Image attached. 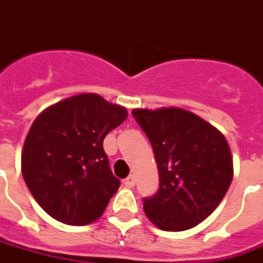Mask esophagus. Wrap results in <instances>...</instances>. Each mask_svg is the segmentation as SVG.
<instances>
[{
    "label": "esophagus",
    "instance_id": "obj_1",
    "mask_svg": "<svg viewBox=\"0 0 263 263\" xmlns=\"http://www.w3.org/2000/svg\"><path fill=\"white\" fill-rule=\"evenodd\" d=\"M135 182H136L135 176L129 175L128 178H125V179H124V185L127 186V187H134V186H135Z\"/></svg>",
    "mask_w": 263,
    "mask_h": 263
}]
</instances>
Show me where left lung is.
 Masks as SVG:
<instances>
[{
	"label": "left lung",
	"instance_id": "1",
	"mask_svg": "<svg viewBox=\"0 0 263 263\" xmlns=\"http://www.w3.org/2000/svg\"><path fill=\"white\" fill-rule=\"evenodd\" d=\"M157 163L160 187L143 200L158 229L182 232L211 215L233 179V158L223 134L179 107L134 109Z\"/></svg>",
	"mask_w": 263,
	"mask_h": 263
}]
</instances>
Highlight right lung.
<instances>
[{
    "label": "right lung",
    "mask_w": 263,
    "mask_h": 263,
    "mask_svg": "<svg viewBox=\"0 0 263 263\" xmlns=\"http://www.w3.org/2000/svg\"><path fill=\"white\" fill-rule=\"evenodd\" d=\"M127 117L125 107L98 93L70 96L38 114L23 145L22 174L48 215L71 226L102 216L120 187L103 139Z\"/></svg>",
    "instance_id": "right-lung-1"
}]
</instances>
